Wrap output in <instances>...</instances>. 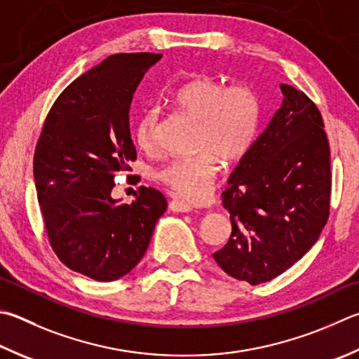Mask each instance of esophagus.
Wrapping results in <instances>:
<instances>
[{
    "instance_id": "esophagus-1",
    "label": "esophagus",
    "mask_w": 359,
    "mask_h": 359,
    "mask_svg": "<svg viewBox=\"0 0 359 359\" xmlns=\"http://www.w3.org/2000/svg\"><path fill=\"white\" fill-rule=\"evenodd\" d=\"M169 208H171L172 212L188 213V212H191L194 207L190 204V202L182 201V199H179V198H174L171 202H169Z\"/></svg>"
}]
</instances>
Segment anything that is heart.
Listing matches in <instances>:
<instances>
[{
	"mask_svg": "<svg viewBox=\"0 0 359 359\" xmlns=\"http://www.w3.org/2000/svg\"><path fill=\"white\" fill-rule=\"evenodd\" d=\"M172 105L180 113L198 121L196 146L201 152L166 161L158 169V179L174 193L187 199L202 201L210 194L219 172L221 158L242 160L256 141L260 126V97L245 83L226 86L212 76L185 83L171 94ZM158 111H142L135 127V140L146 152L158 144Z\"/></svg>",
	"mask_w": 359,
	"mask_h": 359,
	"instance_id": "b5f03b06",
	"label": "heart"
}]
</instances>
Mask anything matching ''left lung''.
Segmentation results:
<instances>
[{
    "mask_svg": "<svg viewBox=\"0 0 359 359\" xmlns=\"http://www.w3.org/2000/svg\"><path fill=\"white\" fill-rule=\"evenodd\" d=\"M283 103L233 169L223 191L232 233L213 259L251 285L271 281L317 242L330 215V144L303 90L281 84Z\"/></svg>",
    "mask_w": 359,
    "mask_h": 359,
    "instance_id": "obj_1",
    "label": "left lung"
}]
</instances>
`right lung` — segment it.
Returning a JSON list of instances; mask_svg holds the SVG:
<instances>
[{"instance_id": "obj_1", "label": "right lung", "mask_w": 359, "mask_h": 359, "mask_svg": "<svg viewBox=\"0 0 359 359\" xmlns=\"http://www.w3.org/2000/svg\"><path fill=\"white\" fill-rule=\"evenodd\" d=\"M160 57H107L62 90L39 136L34 182L50 245L64 265L95 281H116L138 265L168 207L151 187H140L132 204L111 198L117 172L136 160L133 94Z\"/></svg>"}]
</instances>
